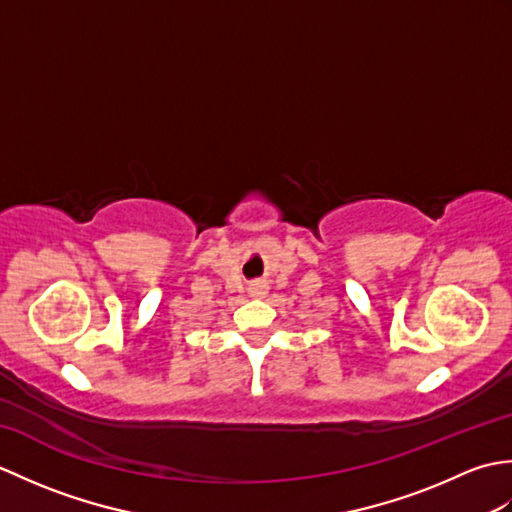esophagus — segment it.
Masks as SVG:
<instances>
[{"label":"esophagus","instance_id":"esophagus-1","mask_svg":"<svg viewBox=\"0 0 512 512\" xmlns=\"http://www.w3.org/2000/svg\"><path fill=\"white\" fill-rule=\"evenodd\" d=\"M268 292V286L264 284V281H255L253 286H250V295L253 297H264Z\"/></svg>","mask_w":512,"mask_h":512}]
</instances>
